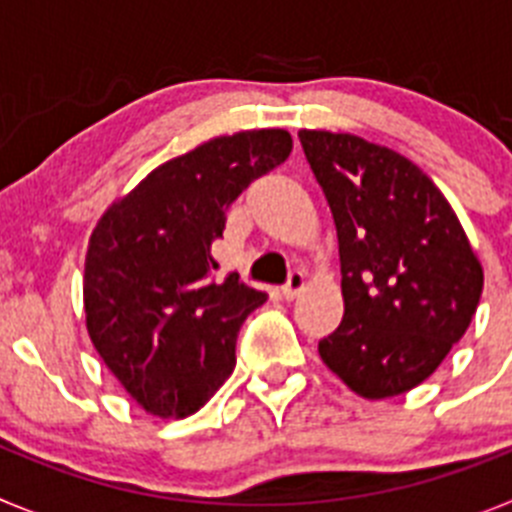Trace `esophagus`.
I'll return each mask as SVG.
<instances>
[{"label": "esophagus", "mask_w": 512, "mask_h": 512, "mask_svg": "<svg viewBox=\"0 0 512 512\" xmlns=\"http://www.w3.org/2000/svg\"><path fill=\"white\" fill-rule=\"evenodd\" d=\"M302 289H305V274H302V271H292L287 279V284L282 287V297L284 300H295Z\"/></svg>", "instance_id": "obj_1"}]
</instances>
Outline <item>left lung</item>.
Listing matches in <instances>:
<instances>
[{"instance_id": "obj_1", "label": "left lung", "mask_w": 512, "mask_h": 512, "mask_svg": "<svg viewBox=\"0 0 512 512\" xmlns=\"http://www.w3.org/2000/svg\"><path fill=\"white\" fill-rule=\"evenodd\" d=\"M341 253L343 320L320 359L366 400L413 390L461 341L485 271L441 189L359 135L300 130Z\"/></svg>"}]
</instances>
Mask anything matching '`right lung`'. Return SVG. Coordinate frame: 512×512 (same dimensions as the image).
I'll return each mask as SVG.
<instances>
[{"label":"right lung","mask_w":512,"mask_h":512,"mask_svg":"<svg viewBox=\"0 0 512 512\" xmlns=\"http://www.w3.org/2000/svg\"><path fill=\"white\" fill-rule=\"evenodd\" d=\"M287 130L220 135L176 156L112 202L84 261V312L97 354L146 413L179 420L235 369V338L266 295L215 282L225 210L287 161Z\"/></svg>","instance_id":"right-lung-1"}]
</instances>
